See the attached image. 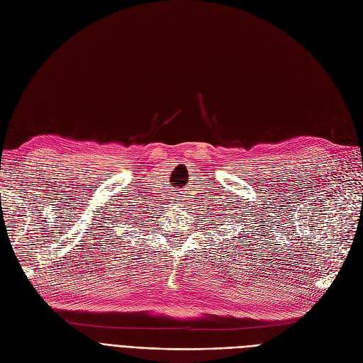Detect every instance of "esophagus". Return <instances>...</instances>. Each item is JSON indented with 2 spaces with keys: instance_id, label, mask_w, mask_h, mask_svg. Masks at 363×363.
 <instances>
[{
  "instance_id": "34e87169",
  "label": "esophagus",
  "mask_w": 363,
  "mask_h": 363,
  "mask_svg": "<svg viewBox=\"0 0 363 363\" xmlns=\"http://www.w3.org/2000/svg\"><path fill=\"white\" fill-rule=\"evenodd\" d=\"M174 199H179V203H182V199H183V198H174Z\"/></svg>"
}]
</instances>
